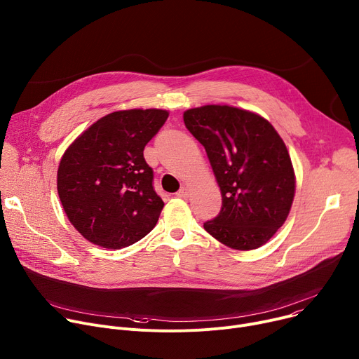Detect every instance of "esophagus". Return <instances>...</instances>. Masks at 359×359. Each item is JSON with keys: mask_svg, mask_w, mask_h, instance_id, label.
Listing matches in <instances>:
<instances>
[{"mask_svg": "<svg viewBox=\"0 0 359 359\" xmlns=\"http://www.w3.org/2000/svg\"><path fill=\"white\" fill-rule=\"evenodd\" d=\"M177 197L178 198H188L189 197V189L187 187H181L180 191L177 192Z\"/></svg>", "mask_w": 359, "mask_h": 359, "instance_id": "obj_1", "label": "esophagus"}]
</instances>
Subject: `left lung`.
I'll list each match as a JSON object with an SVG mask.
<instances>
[{"mask_svg":"<svg viewBox=\"0 0 359 359\" xmlns=\"http://www.w3.org/2000/svg\"><path fill=\"white\" fill-rule=\"evenodd\" d=\"M184 123L205 148L222 189V211L205 231L236 250L266 244L286 222L296 187L279 133L260 115L227 104L188 109Z\"/></svg>","mask_w":359,"mask_h":359,"instance_id":"8db88e82","label":"left lung"}]
</instances>
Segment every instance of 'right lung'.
<instances>
[{"label": "right lung", "mask_w": 359, "mask_h": 359, "mask_svg": "<svg viewBox=\"0 0 359 359\" xmlns=\"http://www.w3.org/2000/svg\"><path fill=\"white\" fill-rule=\"evenodd\" d=\"M167 118L162 109L119 110L66 149L57 192L69 222L90 243L118 250L155 227L163 201L154 189L144 148Z\"/></svg>", "instance_id": "1"}]
</instances>
